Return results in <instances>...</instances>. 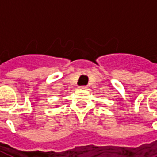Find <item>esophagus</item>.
<instances>
[{
	"mask_svg": "<svg viewBox=\"0 0 157 157\" xmlns=\"http://www.w3.org/2000/svg\"><path fill=\"white\" fill-rule=\"evenodd\" d=\"M79 88L81 90H87V86H79Z\"/></svg>",
	"mask_w": 157,
	"mask_h": 157,
	"instance_id": "obj_1",
	"label": "esophagus"
}]
</instances>
